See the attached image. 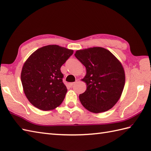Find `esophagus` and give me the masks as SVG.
<instances>
[{
	"instance_id": "1",
	"label": "esophagus",
	"mask_w": 151,
	"mask_h": 151,
	"mask_svg": "<svg viewBox=\"0 0 151 151\" xmlns=\"http://www.w3.org/2000/svg\"><path fill=\"white\" fill-rule=\"evenodd\" d=\"M75 84V82H71V83H70L69 84H70V86H73L74 84Z\"/></svg>"
}]
</instances>
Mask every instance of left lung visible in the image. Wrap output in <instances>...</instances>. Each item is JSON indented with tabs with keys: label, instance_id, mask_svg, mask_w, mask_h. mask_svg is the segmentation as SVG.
Segmentation results:
<instances>
[{
	"label": "left lung",
	"instance_id": "1",
	"mask_svg": "<svg viewBox=\"0 0 151 151\" xmlns=\"http://www.w3.org/2000/svg\"><path fill=\"white\" fill-rule=\"evenodd\" d=\"M75 56L86 69L82 81L87 88L79 95L83 106L95 114L113 108L125 84L124 70L120 61L110 51L100 47L78 50Z\"/></svg>",
	"mask_w": 151,
	"mask_h": 151
}]
</instances>
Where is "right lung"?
Masks as SVG:
<instances>
[{
  "mask_svg": "<svg viewBox=\"0 0 151 151\" xmlns=\"http://www.w3.org/2000/svg\"><path fill=\"white\" fill-rule=\"evenodd\" d=\"M73 50L57 45L40 48L22 66L21 80L28 100L43 111L52 110L63 102L67 89L60 68Z\"/></svg>",
  "mask_w": 151,
  "mask_h": 151,
  "instance_id": "obj_1",
  "label": "right lung"
}]
</instances>
